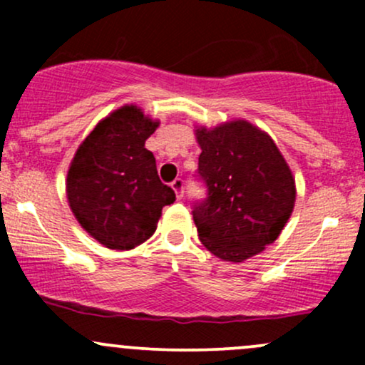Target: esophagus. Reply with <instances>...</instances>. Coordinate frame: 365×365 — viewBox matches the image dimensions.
<instances>
[{
	"mask_svg": "<svg viewBox=\"0 0 365 365\" xmlns=\"http://www.w3.org/2000/svg\"><path fill=\"white\" fill-rule=\"evenodd\" d=\"M171 188H173L178 199H182L183 194H185V182H183L182 178H175L173 182H171Z\"/></svg>",
	"mask_w": 365,
	"mask_h": 365,
	"instance_id": "1",
	"label": "esophagus"
}]
</instances>
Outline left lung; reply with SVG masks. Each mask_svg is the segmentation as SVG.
Wrapping results in <instances>:
<instances>
[{"label": "left lung", "instance_id": "1", "mask_svg": "<svg viewBox=\"0 0 365 365\" xmlns=\"http://www.w3.org/2000/svg\"><path fill=\"white\" fill-rule=\"evenodd\" d=\"M197 177L207 197L194 202L204 247L223 261L242 262L273 244L295 206V180L274 140L245 120L195 130Z\"/></svg>", "mask_w": 365, "mask_h": 365}]
</instances>
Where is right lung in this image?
<instances>
[{"label":"right lung","instance_id":"add662e5","mask_svg":"<svg viewBox=\"0 0 365 365\" xmlns=\"http://www.w3.org/2000/svg\"><path fill=\"white\" fill-rule=\"evenodd\" d=\"M128 104L99 121L77 149L66 175V197L77 221L113 250H130L156 232L173 188L158 177L145 140L158 128Z\"/></svg>","mask_w":365,"mask_h":365}]
</instances>
